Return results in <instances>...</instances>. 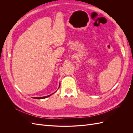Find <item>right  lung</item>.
I'll use <instances>...</instances> for the list:
<instances>
[{
  "label": "right lung",
  "mask_w": 133,
  "mask_h": 133,
  "mask_svg": "<svg viewBox=\"0 0 133 133\" xmlns=\"http://www.w3.org/2000/svg\"><path fill=\"white\" fill-rule=\"evenodd\" d=\"M60 84H59V88L60 87ZM56 92V91H55ZM55 92H53V94H50V95H47V96H43V97H35L34 98V99H45V98H48V97H49V96H50V95H51L52 94H53L54 93H55Z\"/></svg>",
  "instance_id": "add662e5"
}]
</instances>
